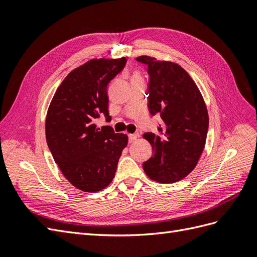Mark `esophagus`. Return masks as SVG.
<instances>
[{
	"label": "esophagus",
	"mask_w": 257,
	"mask_h": 257,
	"mask_svg": "<svg viewBox=\"0 0 257 257\" xmlns=\"http://www.w3.org/2000/svg\"><path fill=\"white\" fill-rule=\"evenodd\" d=\"M137 137H138V135L137 134H130L128 135V142L132 144V143H134L136 139H137Z\"/></svg>",
	"instance_id": "1"
}]
</instances>
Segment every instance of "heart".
<instances>
[{"label": "heart", "mask_w": 257, "mask_h": 257, "mask_svg": "<svg viewBox=\"0 0 257 257\" xmlns=\"http://www.w3.org/2000/svg\"><path fill=\"white\" fill-rule=\"evenodd\" d=\"M135 76H139V74H136V75H135Z\"/></svg>", "instance_id": "heart-1"}]
</instances>
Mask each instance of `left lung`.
<instances>
[{
	"instance_id": "left-lung-1",
	"label": "left lung",
	"mask_w": 257,
	"mask_h": 257,
	"mask_svg": "<svg viewBox=\"0 0 257 257\" xmlns=\"http://www.w3.org/2000/svg\"><path fill=\"white\" fill-rule=\"evenodd\" d=\"M150 76L149 110L160 113L159 133H145L152 157L144 163L146 175L161 183H175L197 165L206 145L209 116L197 84L175 62L141 56Z\"/></svg>"
}]
</instances>
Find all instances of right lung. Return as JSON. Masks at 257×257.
<instances>
[{
	"label": "right lung",
	"mask_w": 257,
	"mask_h": 257,
	"mask_svg": "<svg viewBox=\"0 0 257 257\" xmlns=\"http://www.w3.org/2000/svg\"><path fill=\"white\" fill-rule=\"evenodd\" d=\"M126 58L92 59L69 73L59 85L46 116V139L61 173L75 188L98 192L114 178L126 134L111 126L96 127L94 120L108 112L107 85Z\"/></svg>",
	"instance_id": "right-lung-1"
}]
</instances>
